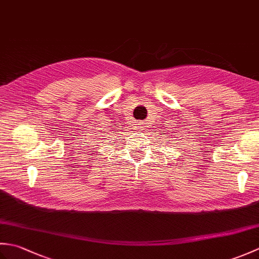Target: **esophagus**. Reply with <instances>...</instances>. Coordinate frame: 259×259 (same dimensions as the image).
Masks as SVG:
<instances>
[{"mask_svg": "<svg viewBox=\"0 0 259 259\" xmlns=\"http://www.w3.org/2000/svg\"><path fill=\"white\" fill-rule=\"evenodd\" d=\"M135 129H137L138 131H144L146 129V123L145 122H139L138 124L136 125Z\"/></svg>", "mask_w": 259, "mask_h": 259, "instance_id": "1", "label": "esophagus"}]
</instances>
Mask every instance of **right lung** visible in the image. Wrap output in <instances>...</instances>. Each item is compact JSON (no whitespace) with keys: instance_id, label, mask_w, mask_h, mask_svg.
Masks as SVG:
<instances>
[{"instance_id":"add662e5","label":"right lung","mask_w":259,"mask_h":259,"mask_svg":"<svg viewBox=\"0 0 259 259\" xmlns=\"http://www.w3.org/2000/svg\"><path fill=\"white\" fill-rule=\"evenodd\" d=\"M106 134H108V133H106Z\"/></svg>"}]
</instances>
